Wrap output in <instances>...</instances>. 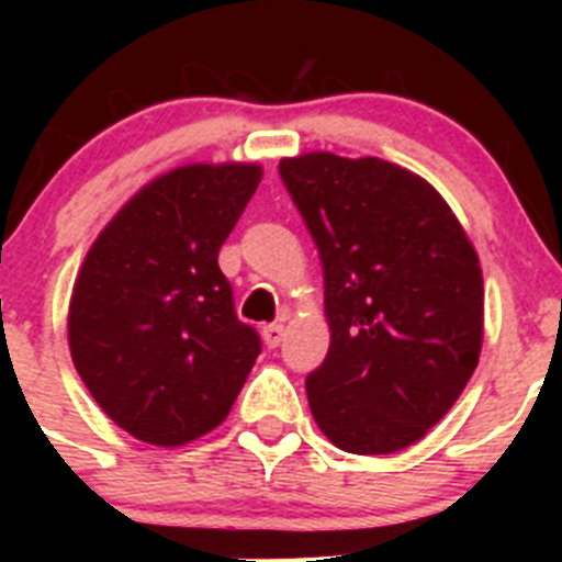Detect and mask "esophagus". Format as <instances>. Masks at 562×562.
<instances>
[{
    "label": "esophagus",
    "mask_w": 562,
    "mask_h": 562,
    "mask_svg": "<svg viewBox=\"0 0 562 562\" xmlns=\"http://www.w3.org/2000/svg\"><path fill=\"white\" fill-rule=\"evenodd\" d=\"M261 337H265V342L270 349H278L281 340H284V324H267L265 329H261Z\"/></svg>",
    "instance_id": "34e87169"
}]
</instances>
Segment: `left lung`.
Returning a JSON list of instances; mask_svg holds the SVG:
<instances>
[{
	"mask_svg": "<svg viewBox=\"0 0 562 562\" xmlns=\"http://www.w3.org/2000/svg\"><path fill=\"white\" fill-rule=\"evenodd\" d=\"M278 171L324 265L331 342L306 376L312 416L346 453H396L453 408L479 366V256L408 168L312 151Z\"/></svg>",
	"mask_w": 562,
	"mask_h": 562,
	"instance_id": "1",
	"label": "left lung"
}]
</instances>
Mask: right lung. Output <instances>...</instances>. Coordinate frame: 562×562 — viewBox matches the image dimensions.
Wrapping results in <instances>:
<instances>
[{"mask_svg": "<svg viewBox=\"0 0 562 562\" xmlns=\"http://www.w3.org/2000/svg\"><path fill=\"white\" fill-rule=\"evenodd\" d=\"M261 182L252 162L182 166L117 211L83 258L69 351L103 414L180 448L225 422L261 351L233 310L220 247Z\"/></svg>", "mask_w": 562, "mask_h": 562, "instance_id": "obj_1", "label": "right lung"}]
</instances>
